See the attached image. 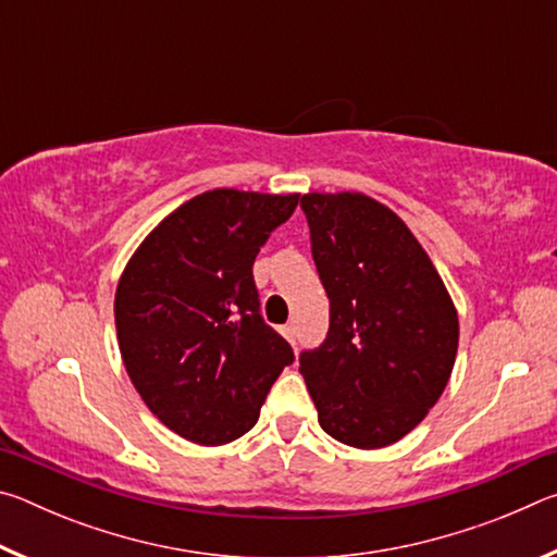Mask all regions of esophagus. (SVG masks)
Here are the masks:
<instances>
[{
    "instance_id": "obj_1",
    "label": "esophagus",
    "mask_w": 557,
    "mask_h": 557,
    "mask_svg": "<svg viewBox=\"0 0 557 557\" xmlns=\"http://www.w3.org/2000/svg\"><path fill=\"white\" fill-rule=\"evenodd\" d=\"M280 332H282V336H285L292 346L297 344V329H295V324H285V326L280 329Z\"/></svg>"
}]
</instances>
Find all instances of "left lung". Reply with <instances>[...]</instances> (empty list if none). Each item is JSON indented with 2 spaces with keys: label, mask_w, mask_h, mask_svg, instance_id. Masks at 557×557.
Here are the masks:
<instances>
[{
  "label": "left lung",
  "mask_w": 557,
  "mask_h": 557,
  "mask_svg": "<svg viewBox=\"0 0 557 557\" xmlns=\"http://www.w3.org/2000/svg\"><path fill=\"white\" fill-rule=\"evenodd\" d=\"M329 332L299 354L319 425L358 449L408 435L440 400L459 322L428 252L398 215L363 194H307Z\"/></svg>",
  "instance_id": "8db88e82"
}]
</instances>
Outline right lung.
I'll use <instances>...</instances> for the list:
<instances>
[{
  "label": "right lung",
  "mask_w": 557,
  "mask_h": 557,
  "mask_svg": "<svg viewBox=\"0 0 557 557\" xmlns=\"http://www.w3.org/2000/svg\"><path fill=\"white\" fill-rule=\"evenodd\" d=\"M297 201L299 194L206 191L169 213L122 272V361L147 408L176 435L199 445L238 440L295 361L260 314L252 262Z\"/></svg>",
  "instance_id": "1"
}]
</instances>
